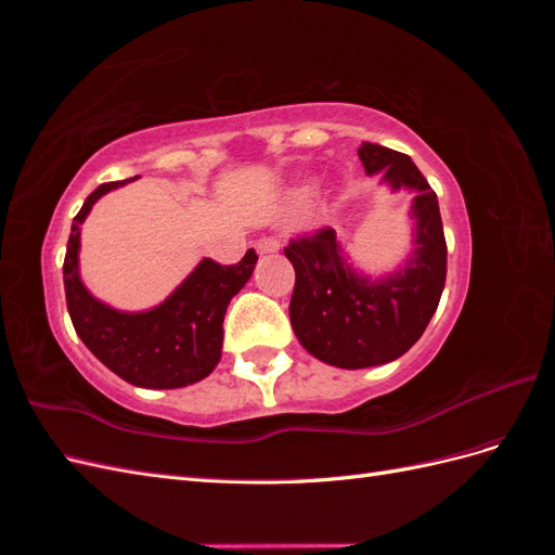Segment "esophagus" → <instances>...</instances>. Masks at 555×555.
<instances>
[{"mask_svg": "<svg viewBox=\"0 0 555 555\" xmlns=\"http://www.w3.org/2000/svg\"><path fill=\"white\" fill-rule=\"evenodd\" d=\"M255 249H257L259 257L275 255V251L280 249V241H275V238H261V241L255 245Z\"/></svg>", "mask_w": 555, "mask_h": 555, "instance_id": "34e87169", "label": "esophagus"}]
</instances>
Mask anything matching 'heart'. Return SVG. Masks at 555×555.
<instances>
[{"label":"heart","mask_w":555,"mask_h":555,"mask_svg":"<svg viewBox=\"0 0 555 555\" xmlns=\"http://www.w3.org/2000/svg\"><path fill=\"white\" fill-rule=\"evenodd\" d=\"M310 192H312V184H304V188H298V190H296V194H294V196H296V198H304V196H308Z\"/></svg>","instance_id":"obj_1"}]
</instances>
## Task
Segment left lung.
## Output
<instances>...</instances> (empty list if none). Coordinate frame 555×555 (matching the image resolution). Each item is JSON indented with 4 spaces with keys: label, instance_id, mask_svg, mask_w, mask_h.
<instances>
[{
    "label": "left lung",
    "instance_id": "obj_1",
    "mask_svg": "<svg viewBox=\"0 0 555 555\" xmlns=\"http://www.w3.org/2000/svg\"><path fill=\"white\" fill-rule=\"evenodd\" d=\"M365 176L391 194L410 192V249L391 271L371 275L351 261L333 229L294 241L284 255L296 271L289 306L298 343L322 363L359 371L396 361L422 338L447 278V243L438 196L416 164L363 141Z\"/></svg>",
    "mask_w": 555,
    "mask_h": 555
}]
</instances>
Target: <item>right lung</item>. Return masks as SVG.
Listing matches in <instances>:
<instances>
[{"label":"right lung","mask_w":555,"mask_h":555,"mask_svg":"<svg viewBox=\"0 0 555 555\" xmlns=\"http://www.w3.org/2000/svg\"><path fill=\"white\" fill-rule=\"evenodd\" d=\"M139 176L99 184L74 217L64 257L66 308L78 338L108 371L143 389H180L208 377L222 359L224 314L255 273L257 255L236 266L201 259L194 271L147 310H117L96 298L80 278V227L102 196Z\"/></svg>","instance_id":"add662e5"}]
</instances>
